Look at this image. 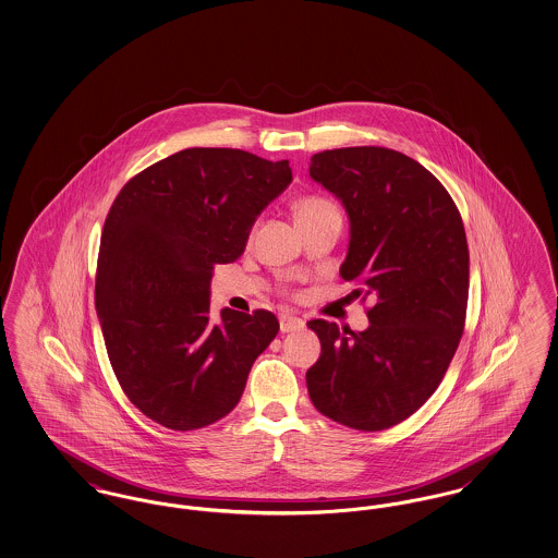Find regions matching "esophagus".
Here are the masks:
<instances>
[{
  "label": "esophagus",
  "instance_id": "1",
  "mask_svg": "<svg viewBox=\"0 0 558 558\" xmlns=\"http://www.w3.org/2000/svg\"><path fill=\"white\" fill-rule=\"evenodd\" d=\"M305 328V322L292 314H282L280 316V330L282 332H296V330H303Z\"/></svg>",
  "mask_w": 558,
  "mask_h": 558
}]
</instances>
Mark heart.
<instances>
[{
    "label": "heart",
    "mask_w": 558,
    "mask_h": 558,
    "mask_svg": "<svg viewBox=\"0 0 558 558\" xmlns=\"http://www.w3.org/2000/svg\"><path fill=\"white\" fill-rule=\"evenodd\" d=\"M328 213H339L337 205L326 198V196H319V194H307L303 198L296 201L294 205V217L296 221H305V219H316L322 215H328Z\"/></svg>",
    "instance_id": "obj_1"
}]
</instances>
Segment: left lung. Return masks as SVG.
Masks as SVG:
<instances>
[{
	"instance_id": "left-lung-1",
	"label": "left lung",
	"mask_w": 558,
	"mask_h": 558,
	"mask_svg": "<svg viewBox=\"0 0 558 558\" xmlns=\"http://www.w3.org/2000/svg\"><path fill=\"white\" fill-rule=\"evenodd\" d=\"M310 175L349 215L347 282L372 296L371 326L312 319L322 353L307 391L324 416L383 430L435 393L458 349L469 301V244L441 182L398 150L355 146L312 157Z\"/></svg>"
}]
</instances>
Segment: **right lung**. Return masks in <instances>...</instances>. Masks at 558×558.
Masks as SVG:
<instances>
[{
    "mask_svg": "<svg viewBox=\"0 0 558 558\" xmlns=\"http://www.w3.org/2000/svg\"><path fill=\"white\" fill-rule=\"evenodd\" d=\"M292 182L289 160L186 148L121 187L105 221L96 312L133 405L173 430L230 414L253 362L278 335L257 310L209 318L213 267L236 262L259 213Z\"/></svg>",
    "mask_w": 558,
    "mask_h": 558,
    "instance_id": "1",
    "label": "right lung"
}]
</instances>
